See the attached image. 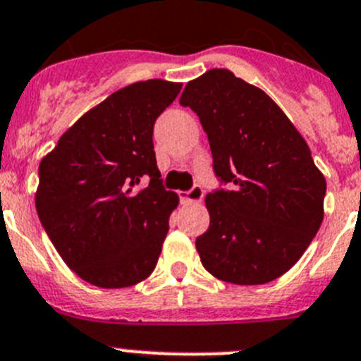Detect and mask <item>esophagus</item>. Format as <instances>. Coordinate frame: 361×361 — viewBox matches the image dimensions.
Masks as SVG:
<instances>
[{
  "mask_svg": "<svg viewBox=\"0 0 361 361\" xmlns=\"http://www.w3.org/2000/svg\"><path fill=\"white\" fill-rule=\"evenodd\" d=\"M180 198H183V202H200L204 198V188L200 184H195L190 191H184Z\"/></svg>",
  "mask_w": 361,
  "mask_h": 361,
  "instance_id": "34e87169",
  "label": "esophagus"
}]
</instances>
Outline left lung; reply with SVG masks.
<instances>
[{
    "instance_id": "obj_1",
    "label": "left lung",
    "mask_w": 361,
    "mask_h": 361,
    "mask_svg": "<svg viewBox=\"0 0 361 361\" xmlns=\"http://www.w3.org/2000/svg\"><path fill=\"white\" fill-rule=\"evenodd\" d=\"M200 118L219 184L205 197L211 223L197 238L202 266L235 286H260L300 260L322 223L326 180L287 115L226 68L180 95Z\"/></svg>"
}]
</instances>
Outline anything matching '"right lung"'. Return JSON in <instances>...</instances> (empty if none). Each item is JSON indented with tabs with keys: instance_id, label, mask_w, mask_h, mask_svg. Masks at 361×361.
Returning <instances> with one entry per match:
<instances>
[{
	"instance_id": "add662e5",
	"label": "right lung",
	"mask_w": 361,
	"mask_h": 361,
	"mask_svg": "<svg viewBox=\"0 0 361 361\" xmlns=\"http://www.w3.org/2000/svg\"><path fill=\"white\" fill-rule=\"evenodd\" d=\"M180 88L163 80L120 88L40 161V223L65 264L92 286L131 287L156 267L178 197L157 170L154 123Z\"/></svg>"
}]
</instances>
